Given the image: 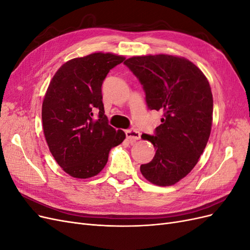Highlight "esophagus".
I'll list each match as a JSON object with an SVG mask.
<instances>
[{
  "instance_id": "34e87169",
  "label": "esophagus",
  "mask_w": 250,
  "mask_h": 250,
  "mask_svg": "<svg viewBox=\"0 0 250 250\" xmlns=\"http://www.w3.org/2000/svg\"><path fill=\"white\" fill-rule=\"evenodd\" d=\"M126 137L130 143H134L135 141H138L141 139V133L140 131L135 130V129H129V130H126Z\"/></svg>"
}]
</instances>
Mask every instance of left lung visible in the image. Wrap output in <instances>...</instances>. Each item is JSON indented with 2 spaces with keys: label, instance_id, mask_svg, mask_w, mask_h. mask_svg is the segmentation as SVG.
<instances>
[{
  "label": "left lung",
  "instance_id": "8db88e82",
  "mask_svg": "<svg viewBox=\"0 0 250 250\" xmlns=\"http://www.w3.org/2000/svg\"><path fill=\"white\" fill-rule=\"evenodd\" d=\"M124 63L143 84L148 107L163 113L155 135H142L156 151L141 173L153 185H175L198 163L209 138L214 104L208 80L180 56H132Z\"/></svg>",
  "mask_w": 250,
  "mask_h": 250
}]
</instances>
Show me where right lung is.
I'll list each match as a JSON object with an SVG mask.
<instances>
[{
  "label": "right lung",
  "instance_id": "1",
  "mask_svg": "<svg viewBox=\"0 0 250 250\" xmlns=\"http://www.w3.org/2000/svg\"><path fill=\"white\" fill-rule=\"evenodd\" d=\"M125 57L96 52L73 58L53 76L42 106V129L50 152L74 178L99 174L111 148L126 134L108 125L104 115L101 86L108 72ZM100 116L93 119V111Z\"/></svg>",
  "mask_w": 250,
  "mask_h": 250
}]
</instances>
